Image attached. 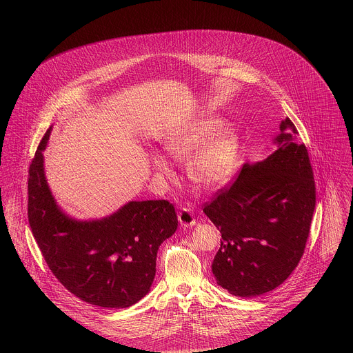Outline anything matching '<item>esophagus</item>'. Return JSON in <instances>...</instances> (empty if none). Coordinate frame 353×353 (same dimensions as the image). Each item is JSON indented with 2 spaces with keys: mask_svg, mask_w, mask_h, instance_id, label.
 I'll return each instance as SVG.
<instances>
[{
  "mask_svg": "<svg viewBox=\"0 0 353 353\" xmlns=\"http://www.w3.org/2000/svg\"><path fill=\"white\" fill-rule=\"evenodd\" d=\"M177 217H179L180 223H181L184 228H190V226L196 225L194 214H193V212H192L189 208H185V206H183V208H181V210L179 212Z\"/></svg>",
  "mask_w": 353,
  "mask_h": 353,
  "instance_id": "1",
  "label": "esophagus"
}]
</instances>
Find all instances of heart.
Segmentation results:
<instances>
[{"instance_id": "obj_1", "label": "heart", "mask_w": 353, "mask_h": 353, "mask_svg": "<svg viewBox=\"0 0 353 353\" xmlns=\"http://www.w3.org/2000/svg\"><path fill=\"white\" fill-rule=\"evenodd\" d=\"M221 127V120L201 118L165 141V151L179 161H188V174L194 184L205 190H216L234 172L238 140L232 128ZM154 169L169 174L167 160L154 156Z\"/></svg>"}]
</instances>
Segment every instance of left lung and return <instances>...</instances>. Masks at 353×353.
Masks as SVG:
<instances>
[{
  "instance_id": "8db88e82",
  "label": "left lung",
  "mask_w": 353,
  "mask_h": 353,
  "mask_svg": "<svg viewBox=\"0 0 353 353\" xmlns=\"http://www.w3.org/2000/svg\"><path fill=\"white\" fill-rule=\"evenodd\" d=\"M278 150L245 164L219 189L203 213L222 241L212 271L232 295L249 298L282 285L305 249L316 203L308 151L290 118L279 124Z\"/></svg>"
}]
</instances>
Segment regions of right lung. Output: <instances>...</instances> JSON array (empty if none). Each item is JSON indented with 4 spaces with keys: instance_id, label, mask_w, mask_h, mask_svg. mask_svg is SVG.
<instances>
[{
    "instance_id": "obj_1",
    "label": "right lung",
    "mask_w": 353,
    "mask_h": 353,
    "mask_svg": "<svg viewBox=\"0 0 353 353\" xmlns=\"http://www.w3.org/2000/svg\"><path fill=\"white\" fill-rule=\"evenodd\" d=\"M49 136L50 130L28 177V219L37 245L71 294L104 308H127L151 288L159 246L177 229L174 206L167 200L131 201L107 219H68L45 179L42 151Z\"/></svg>"
}]
</instances>
